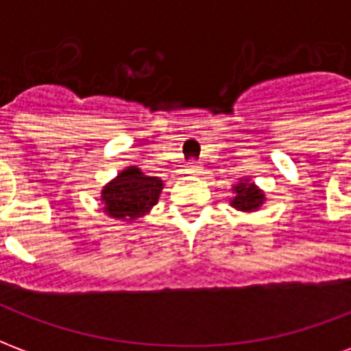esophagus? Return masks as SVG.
<instances>
[{
	"instance_id": "1",
	"label": "esophagus",
	"mask_w": 351,
	"mask_h": 351,
	"mask_svg": "<svg viewBox=\"0 0 351 351\" xmlns=\"http://www.w3.org/2000/svg\"><path fill=\"white\" fill-rule=\"evenodd\" d=\"M186 171H188V173H191V175H195V173H199L201 169H199L197 161H190V163H188V169H186Z\"/></svg>"
}]
</instances>
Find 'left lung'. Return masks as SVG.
<instances>
[{"mask_svg":"<svg viewBox=\"0 0 351 351\" xmlns=\"http://www.w3.org/2000/svg\"><path fill=\"white\" fill-rule=\"evenodd\" d=\"M231 191H233V197L229 199V205L241 213H256L267 201L265 191L258 184L252 182L250 178H241Z\"/></svg>","mask_w":351,"mask_h":351,"instance_id":"obj_1","label":"left lung"}]
</instances>
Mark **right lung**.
Here are the masks:
<instances>
[{
	"instance_id": "obj_1",
	"label": "right lung",
	"mask_w": 351,
	"mask_h": 351,
	"mask_svg": "<svg viewBox=\"0 0 351 351\" xmlns=\"http://www.w3.org/2000/svg\"><path fill=\"white\" fill-rule=\"evenodd\" d=\"M163 190V180L146 176L137 165L122 169L101 190L103 213L120 221H135L150 213Z\"/></svg>"
}]
</instances>
